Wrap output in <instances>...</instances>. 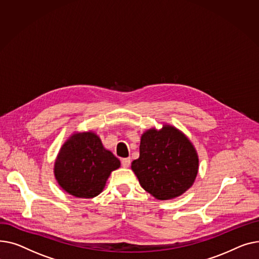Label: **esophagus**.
Wrapping results in <instances>:
<instances>
[{
	"instance_id": "obj_1",
	"label": "esophagus",
	"mask_w": 259,
	"mask_h": 259,
	"mask_svg": "<svg viewBox=\"0 0 259 259\" xmlns=\"http://www.w3.org/2000/svg\"><path fill=\"white\" fill-rule=\"evenodd\" d=\"M121 164H122L124 168H127V167H130V165H131V159L130 158L122 159V160H121Z\"/></svg>"
}]
</instances>
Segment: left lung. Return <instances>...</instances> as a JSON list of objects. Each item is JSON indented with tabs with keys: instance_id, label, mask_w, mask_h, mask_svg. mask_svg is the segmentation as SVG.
<instances>
[{
	"instance_id": "obj_1",
	"label": "left lung",
	"mask_w": 259,
	"mask_h": 259,
	"mask_svg": "<svg viewBox=\"0 0 259 259\" xmlns=\"http://www.w3.org/2000/svg\"><path fill=\"white\" fill-rule=\"evenodd\" d=\"M132 170L141 187L159 201L176 199L194 183L199 156L192 142L177 127L163 124L141 136L140 157L132 162Z\"/></svg>"
}]
</instances>
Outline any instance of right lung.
<instances>
[{
	"label": "right lung",
	"instance_id": "add662e5",
	"mask_svg": "<svg viewBox=\"0 0 259 259\" xmlns=\"http://www.w3.org/2000/svg\"><path fill=\"white\" fill-rule=\"evenodd\" d=\"M120 161L105 149L93 131L74 133L60 147L54 162V177L67 193L79 199L100 194Z\"/></svg>",
	"mask_w": 259,
	"mask_h": 259
}]
</instances>
